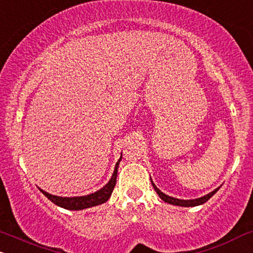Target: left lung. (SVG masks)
Returning a JSON list of instances; mask_svg holds the SVG:
<instances>
[{"mask_svg": "<svg viewBox=\"0 0 253 253\" xmlns=\"http://www.w3.org/2000/svg\"><path fill=\"white\" fill-rule=\"evenodd\" d=\"M152 185H153L154 190H156V192L159 194V197L161 198V199L164 200L165 203H169V204H172V205H178V206H185V208H188V206H198V205H202V204L206 203L208 200L211 198L213 194L217 192V190H214L213 192L206 194V196H204L202 198H198V199H191V200H181V199H176V198H173V197H169V196H166L165 193H163L158 188L156 185L152 182Z\"/></svg>", "mask_w": 253, "mask_h": 253, "instance_id": "1", "label": "left lung"}]
</instances>
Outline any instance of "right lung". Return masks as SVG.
Wrapping results in <instances>:
<instances>
[{
	"label": "right lung",
	"mask_w": 253,
	"mask_h": 253,
	"mask_svg": "<svg viewBox=\"0 0 253 253\" xmlns=\"http://www.w3.org/2000/svg\"><path fill=\"white\" fill-rule=\"evenodd\" d=\"M121 158L115 165V169L113 175H112L111 180L106 186H103L101 190H99L95 193L88 194L84 197H73V198H66V197H56L53 194H49L44 192L43 190H40L42 193L44 194L51 203H54L55 205L63 208L66 210H72V211H77V210H84L92 208V206L100 205V204L106 203L108 200V198L111 197L112 192H113L115 184H117V175H118V166L120 163Z\"/></svg>",
	"instance_id": "right-lung-1"
}]
</instances>
